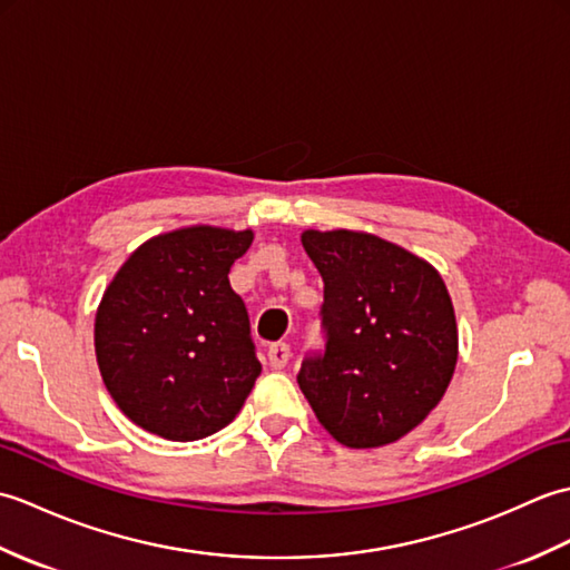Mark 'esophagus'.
<instances>
[{"label": "esophagus", "instance_id": "34e87169", "mask_svg": "<svg viewBox=\"0 0 570 570\" xmlns=\"http://www.w3.org/2000/svg\"><path fill=\"white\" fill-rule=\"evenodd\" d=\"M266 360H269L272 370H284L288 365V360H292V347L286 343H274L266 350Z\"/></svg>", "mask_w": 570, "mask_h": 570}]
</instances>
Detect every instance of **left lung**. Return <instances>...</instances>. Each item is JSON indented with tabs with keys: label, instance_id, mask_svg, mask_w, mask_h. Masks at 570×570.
<instances>
[{
	"label": "left lung",
	"instance_id": "left-lung-1",
	"mask_svg": "<svg viewBox=\"0 0 570 570\" xmlns=\"http://www.w3.org/2000/svg\"><path fill=\"white\" fill-rule=\"evenodd\" d=\"M323 278L325 347L296 374L335 441L394 443L431 414L451 384L458 331L441 274L382 237L333 229L301 235Z\"/></svg>",
	"mask_w": 570,
	"mask_h": 570
}]
</instances>
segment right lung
Instances as JSON below:
<instances>
[{
    "label": "right lung",
    "mask_w": 570,
    "mask_h": 570,
    "mask_svg": "<svg viewBox=\"0 0 570 570\" xmlns=\"http://www.w3.org/2000/svg\"><path fill=\"white\" fill-rule=\"evenodd\" d=\"M252 237L208 225L159 235L107 286L95 353L107 392L137 426L198 441L239 414L262 365L227 274Z\"/></svg>",
    "instance_id": "obj_1"
}]
</instances>
